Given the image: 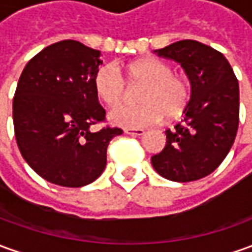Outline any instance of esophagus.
Returning a JSON list of instances; mask_svg holds the SVG:
<instances>
[{
    "mask_svg": "<svg viewBox=\"0 0 252 252\" xmlns=\"http://www.w3.org/2000/svg\"><path fill=\"white\" fill-rule=\"evenodd\" d=\"M123 131L126 134H130V136H143L144 134L143 129H125Z\"/></svg>",
    "mask_w": 252,
    "mask_h": 252,
    "instance_id": "1",
    "label": "esophagus"
}]
</instances>
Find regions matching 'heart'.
<instances>
[{
  "instance_id": "b5f03b06",
  "label": "heart",
  "mask_w": 252,
  "mask_h": 252,
  "mask_svg": "<svg viewBox=\"0 0 252 252\" xmlns=\"http://www.w3.org/2000/svg\"><path fill=\"white\" fill-rule=\"evenodd\" d=\"M121 71L130 85H143L138 105H122L109 114V122L119 127L140 129L164 119L174 121L185 112L190 100L187 79L173 72L162 60L143 57L123 64ZM97 97L109 108L121 104L126 94L122 75L111 65H104L94 76Z\"/></svg>"
}]
</instances>
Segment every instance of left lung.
<instances>
[{
	"instance_id": "8db88e82",
	"label": "left lung",
	"mask_w": 252,
	"mask_h": 252,
	"mask_svg": "<svg viewBox=\"0 0 252 252\" xmlns=\"http://www.w3.org/2000/svg\"><path fill=\"white\" fill-rule=\"evenodd\" d=\"M181 64L190 81V101L174 129L166 130V145L151 158L164 178L189 182L209 176L226 158L239 127V82L221 52L184 39L155 50Z\"/></svg>"
}]
</instances>
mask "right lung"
I'll return each mask as SVG.
<instances>
[{"label": "right lung", "mask_w": 252, "mask_h": 252, "mask_svg": "<svg viewBox=\"0 0 252 252\" xmlns=\"http://www.w3.org/2000/svg\"><path fill=\"white\" fill-rule=\"evenodd\" d=\"M100 50L65 39L41 50L24 67L13 97V126L24 160L43 180L67 188L101 176L107 148L122 129L105 121L94 92Z\"/></svg>", "instance_id": "1"}]
</instances>
